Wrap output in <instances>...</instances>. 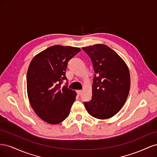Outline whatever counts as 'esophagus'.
I'll return each instance as SVG.
<instances>
[{
    "label": "esophagus",
    "instance_id": "esophagus-1",
    "mask_svg": "<svg viewBox=\"0 0 157 157\" xmlns=\"http://www.w3.org/2000/svg\"><path fill=\"white\" fill-rule=\"evenodd\" d=\"M77 94L78 95V96H80V94H82V90H77Z\"/></svg>",
    "mask_w": 157,
    "mask_h": 157
}]
</instances>
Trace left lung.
<instances>
[{"label":"left lung","mask_w":157,"mask_h":157,"mask_svg":"<svg viewBox=\"0 0 157 157\" xmlns=\"http://www.w3.org/2000/svg\"><path fill=\"white\" fill-rule=\"evenodd\" d=\"M94 69L91 101L84 102L90 115L107 119L119 111L126 101L130 75L126 63L109 46L98 44L83 47Z\"/></svg>","instance_id":"8db88e82"}]
</instances>
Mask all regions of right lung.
Here are the masks:
<instances>
[{
	"label": "right lung",
	"instance_id": "add662e5",
	"mask_svg": "<svg viewBox=\"0 0 157 157\" xmlns=\"http://www.w3.org/2000/svg\"><path fill=\"white\" fill-rule=\"evenodd\" d=\"M80 51L77 47L55 45L36 54L27 74V96L37 116L50 124L63 122L70 113L77 93L67 86L68 61Z\"/></svg>",
	"mask_w": 157,
	"mask_h": 157
}]
</instances>
